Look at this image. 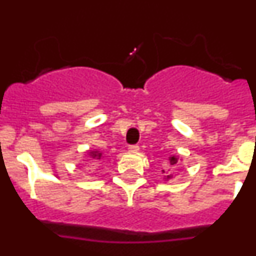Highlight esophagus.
Listing matches in <instances>:
<instances>
[{"mask_svg":"<svg viewBox=\"0 0 256 256\" xmlns=\"http://www.w3.org/2000/svg\"><path fill=\"white\" fill-rule=\"evenodd\" d=\"M128 150H130V152H137V151H140V146H137V144H130V148H128Z\"/></svg>","mask_w":256,"mask_h":256,"instance_id":"obj_1","label":"esophagus"}]
</instances>
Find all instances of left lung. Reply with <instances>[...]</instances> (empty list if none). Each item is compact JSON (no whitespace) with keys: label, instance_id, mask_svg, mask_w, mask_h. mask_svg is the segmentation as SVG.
Listing matches in <instances>:
<instances>
[{"label":"left lung","instance_id":"1","mask_svg":"<svg viewBox=\"0 0 256 256\" xmlns=\"http://www.w3.org/2000/svg\"><path fill=\"white\" fill-rule=\"evenodd\" d=\"M178 162V158L176 155H172L170 158H169V162H170V165H174V164H177ZM162 173H164V170H162ZM165 180H170V178H173V176L172 174H169V176H164Z\"/></svg>","mask_w":256,"mask_h":256}]
</instances>
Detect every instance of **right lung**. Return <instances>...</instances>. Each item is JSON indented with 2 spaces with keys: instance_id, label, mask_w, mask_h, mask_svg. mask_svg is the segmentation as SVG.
Wrapping results in <instances>:
<instances>
[{
  "instance_id": "add662e5",
  "label": "right lung",
  "mask_w": 256,
  "mask_h": 256,
  "mask_svg": "<svg viewBox=\"0 0 256 256\" xmlns=\"http://www.w3.org/2000/svg\"><path fill=\"white\" fill-rule=\"evenodd\" d=\"M90 155H91L94 159H100L102 154L98 152V151H90Z\"/></svg>"
}]
</instances>
